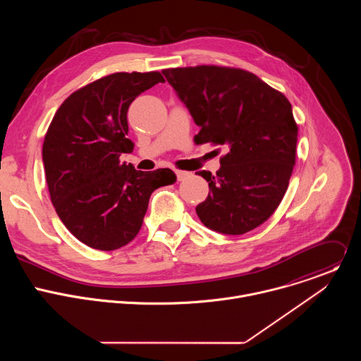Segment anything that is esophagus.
Returning <instances> with one entry per match:
<instances>
[{
	"label": "esophagus",
	"mask_w": 361,
	"mask_h": 361,
	"mask_svg": "<svg viewBox=\"0 0 361 361\" xmlns=\"http://www.w3.org/2000/svg\"><path fill=\"white\" fill-rule=\"evenodd\" d=\"M176 174H177V180H178V181H183V180L191 177V173H188V171H181V170H177Z\"/></svg>",
	"instance_id": "1"
}]
</instances>
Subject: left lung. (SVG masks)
I'll use <instances>...</instances> for the list:
<instances>
[{"mask_svg":"<svg viewBox=\"0 0 361 361\" xmlns=\"http://www.w3.org/2000/svg\"><path fill=\"white\" fill-rule=\"evenodd\" d=\"M200 131L194 142L224 145L221 169L197 173L210 192L197 205L201 223L240 235L280 205L295 164L298 127L287 97L255 74L221 66L163 70Z\"/></svg>","mask_w":361,"mask_h":361,"instance_id":"8db88e82","label":"left lung"}]
</instances>
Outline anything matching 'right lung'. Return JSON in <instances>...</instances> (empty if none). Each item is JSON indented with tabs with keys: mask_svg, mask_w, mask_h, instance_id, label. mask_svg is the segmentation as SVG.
I'll return each instance as SVG.
<instances>
[{
	"mask_svg": "<svg viewBox=\"0 0 361 361\" xmlns=\"http://www.w3.org/2000/svg\"><path fill=\"white\" fill-rule=\"evenodd\" d=\"M164 81L159 71L101 77L67 97L47 130L42 161L51 202L91 248L113 251L133 241L152 191L177 181L170 169L138 171L120 161L134 149L127 138L130 104Z\"/></svg>",
	"mask_w": 361,
	"mask_h": 361,
	"instance_id": "add662e5",
	"label": "right lung"
}]
</instances>
